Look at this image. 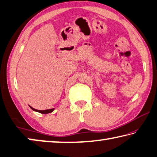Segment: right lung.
Segmentation results:
<instances>
[{"label":"right lung","instance_id":"add662e5","mask_svg":"<svg viewBox=\"0 0 157 157\" xmlns=\"http://www.w3.org/2000/svg\"><path fill=\"white\" fill-rule=\"evenodd\" d=\"M29 107H30L34 111H36V112H39V113H44V114H46V113H51L53 111L55 110V108H52V109H46V110H37L35 109H34L31 107V106L29 105Z\"/></svg>","mask_w":157,"mask_h":157}]
</instances>
